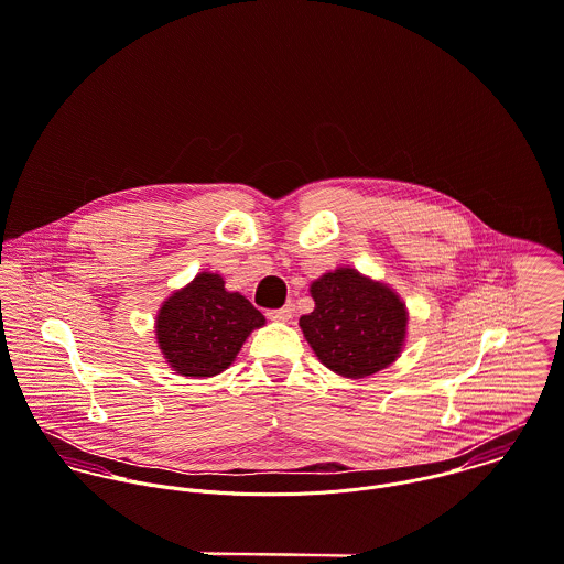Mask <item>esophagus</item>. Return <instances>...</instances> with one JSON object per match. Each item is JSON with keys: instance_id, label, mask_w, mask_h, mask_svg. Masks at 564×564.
<instances>
[{"instance_id": "1", "label": "esophagus", "mask_w": 564, "mask_h": 564, "mask_svg": "<svg viewBox=\"0 0 564 564\" xmlns=\"http://www.w3.org/2000/svg\"><path fill=\"white\" fill-rule=\"evenodd\" d=\"M267 317L273 319V322H289L293 317V304H286L282 308H273V311H267Z\"/></svg>"}]
</instances>
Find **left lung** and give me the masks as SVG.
Instances as JSON below:
<instances>
[{"label":"left lung","mask_w":564,"mask_h":564,"mask_svg":"<svg viewBox=\"0 0 564 564\" xmlns=\"http://www.w3.org/2000/svg\"><path fill=\"white\" fill-rule=\"evenodd\" d=\"M311 297L315 308L300 317V328L333 372L368 377L401 355L408 311L388 284L339 267L311 284Z\"/></svg>","instance_id":"8db88e82"}]
</instances>
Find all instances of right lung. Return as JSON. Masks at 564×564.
<instances>
[{
	"instance_id": "right-lung-1",
	"label": "right lung",
	"mask_w": 564,
	"mask_h": 564,
	"mask_svg": "<svg viewBox=\"0 0 564 564\" xmlns=\"http://www.w3.org/2000/svg\"><path fill=\"white\" fill-rule=\"evenodd\" d=\"M264 315L240 293L225 289L218 273L203 271L174 291L156 315V341L183 377H214L227 370Z\"/></svg>"
}]
</instances>
